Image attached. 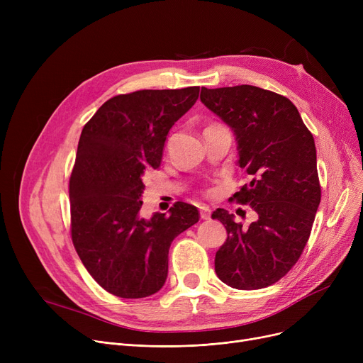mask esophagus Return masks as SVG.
<instances>
[{
    "label": "esophagus",
    "instance_id": "1",
    "mask_svg": "<svg viewBox=\"0 0 363 363\" xmlns=\"http://www.w3.org/2000/svg\"><path fill=\"white\" fill-rule=\"evenodd\" d=\"M211 216H212V211H211V208H208L207 206H201V207H200V218L204 219V220H207V219H211Z\"/></svg>",
    "mask_w": 363,
    "mask_h": 363
}]
</instances>
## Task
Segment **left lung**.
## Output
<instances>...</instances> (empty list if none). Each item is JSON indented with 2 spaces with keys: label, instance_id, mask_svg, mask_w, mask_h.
I'll return each instance as SVG.
<instances>
[{
  "label": "left lung",
  "instance_id": "1",
  "mask_svg": "<svg viewBox=\"0 0 363 363\" xmlns=\"http://www.w3.org/2000/svg\"><path fill=\"white\" fill-rule=\"evenodd\" d=\"M200 100L233 128L238 164L250 178L231 200L257 213L245 228L223 208L213 212L228 233L215 271L237 290L269 287L289 274L311 237L320 201L313 135L297 107L268 89L203 86Z\"/></svg>",
  "mask_w": 363,
  "mask_h": 363
}]
</instances>
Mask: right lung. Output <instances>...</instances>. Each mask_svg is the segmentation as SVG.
<instances>
[{
	"label": "right lung",
	"instance_id": "obj_1",
	"mask_svg": "<svg viewBox=\"0 0 363 363\" xmlns=\"http://www.w3.org/2000/svg\"><path fill=\"white\" fill-rule=\"evenodd\" d=\"M199 92L188 86L119 94L82 129L69 179L70 235L89 275L113 296L157 293L172 241L200 219L197 207L184 201L169 215H141L145 172L159 169L169 129Z\"/></svg>",
	"mask_w": 363,
	"mask_h": 363
}]
</instances>
